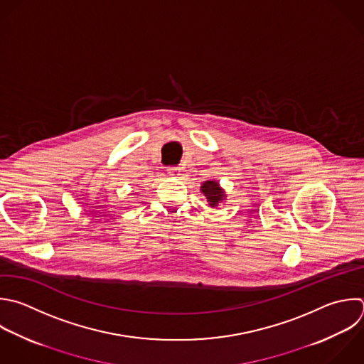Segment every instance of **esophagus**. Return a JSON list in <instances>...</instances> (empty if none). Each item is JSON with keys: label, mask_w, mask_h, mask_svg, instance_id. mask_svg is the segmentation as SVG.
Returning a JSON list of instances; mask_svg holds the SVG:
<instances>
[{"label": "esophagus", "mask_w": 364, "mask_h": 364, "mask_svg": "<svg viewBox=\"0 0 364 364\" xmlns=\"http://www.w3.org/2000/svg\"><path fill=\"white\" fill-rule=\"evenodd\" d=\"M168 173H169L171 176H178V175L181 173V168H179V166H169V168H168Z\"/></svg>", "instance_id": "34e87169"}]
</instances>
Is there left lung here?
<instances>
[{"label":"left lung","instance_id":"obj_1","mask_svg":"<svg viewBox=\"0 0 364 364\" xmlns=\"http://www.w3.org/2000/svg\"><path fill=\"white\" fill-rule=\"evenodd\" d=\"M200 192L206 198L210 208H218L222 202L226 200V192L220 186L219 181H213V179L205 181L200 185Z\"/></svg>","mask_w":364,"mask_h":364}]
</instances>
